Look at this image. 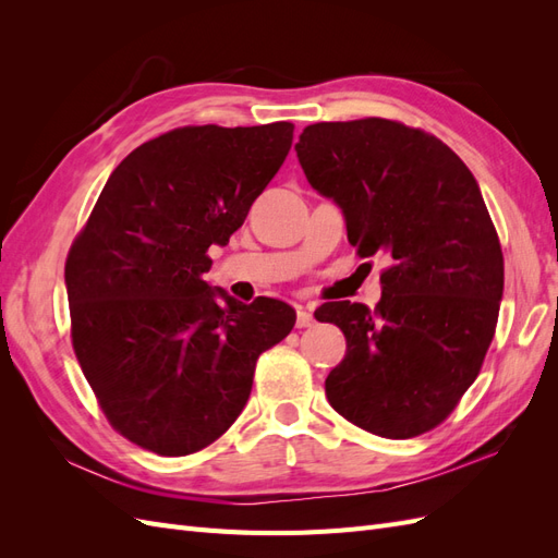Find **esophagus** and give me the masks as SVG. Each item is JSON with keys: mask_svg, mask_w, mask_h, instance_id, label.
<instances>
[{"mask_svg": "<svg viewBox=\"0 0 558 558\" xmlns=\"http://www.w3.org/2000/svg\"><path fill=\"white\" fill-rule=\"evenodd\" d=\"M314 314H312V310H307V307H298V328H310V326H314Z\"/></svg>", "mask_w": 558, "mask_h": 558, "instance_id": "obj_1", "label": "esophagus"}]
</instances>
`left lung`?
<instances>
[{"label":"left lung","instance_id":"1","mask_svg":"<svg viewBox=\"0 0 558 558\" xmlns=\"http://www.w3.org/2000/svg\"><path fill=\"white\" fill-rule=\"evenodd\" d=\"M295 150L359 256L388 260L375 310L344 300L314 312L347 337L328 402L388 440L426 433L477 379L496 332L505 269L480 185L447 144L386 118L307 125Z\"/></svg>","mask_w":558,"mask_h":558}]
</instances>
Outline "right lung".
Here are the masks:
<instances>
[{
	"mask_svg": "<svg viewBox=\"0 0 558 558\" xmlns=\"http://www.w3.org/2000/svg\"><path fill=\"white\" fill-rule=\"evenodd\" d=\"M293 144V123L189 125L111 172L64 265L72 344L109 424L142 449L185 456L248 400L256 361L295 326L281 300L251 305L202 279Z\"/></svg>",
	"mask_w": 558,
	"mask_h": 558,
	"instance_id": "right-lung-1",
	"label": "right lung"
}]
</instances>
